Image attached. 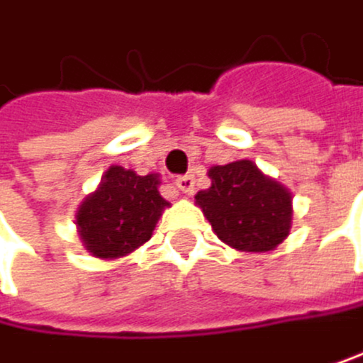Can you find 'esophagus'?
<instances>
[{
  "instance_id": "obj_1",
  "label": "esophagus",
  "mask_w": 363,
  "mask_h": 363,
  "mask_svg": "<svg viewBox=\"0 0 363 363\" xmlns=\"http://www.w3.org/2000/svg\"><path fill=\"white\" fill-rule=\"evenodd\" d=\"M174 185L183 191V194H194V189H196V178L191 176V174H185V176H178L176 180H174Z\"/></svg>"
}]
</instances>
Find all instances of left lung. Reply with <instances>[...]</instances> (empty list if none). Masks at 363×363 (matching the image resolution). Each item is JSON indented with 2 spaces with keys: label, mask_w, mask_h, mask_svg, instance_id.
Returning <instances> with one entry per match:
<instances>
[{
  "label": "left lung",
  "mask_w": 363,
  "mask_h": 363,
  "mask_svg": "<svg viewBox=\"0 0 363 363\" xmlns=\"http://www.w3.org/2000/svg\"><path fill=\"white\" fill-rule=\"evenodd\" d=\"M211 187L196 203L216 235L238 251H271L291 229V194L264 176L251 160L209 169Z\"/></svg>",
  "instance_id": "1"
}]
</instances>
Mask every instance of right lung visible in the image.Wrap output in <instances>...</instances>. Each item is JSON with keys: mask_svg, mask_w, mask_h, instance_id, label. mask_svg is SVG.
<instances>
[{"mask_svg": "<svg viewBox=\"0 0 363 363\" xmlns=\"http://www.w3.org/2000/svg\"><path fill=\"white\" fill-rule=\"evenodd\" d=\"M167 200L158 194V176H138L110 167L101 187L85 198L77 213L79 235L92 255L118 257L152 238Z\"/></svg>", "mask_w": 363, "mask_h": 363, "instance_id": "obj_1", "label": "right lung"}]
</instances>
